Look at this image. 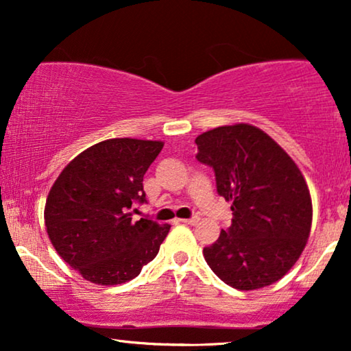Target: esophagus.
Wrapping results in <instances>:
<instances>
[{"instance_id":"obj_1","label":"esophagus","mask_w":351,"mask_h":351,"mask_svg":"<svg viewBox=\"0 0 351 351\" xmlns=\"http://www.w3.org/2000/svg\"><path fill=\"white\" fill-rule=\"evenodd\" d=\"M180 222H184V223H189V225H196L199 222V217L198 215H193V217H190V219H185V220H180Z\"/></svg>"}]
</instances>
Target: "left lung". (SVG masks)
<instances>
[{"label":"left lung","instance_id":"left-lung-1","mask_svg":"<svg viewBox=\"0 0 351 351\" xmlns=\"http://www.w3.org/2000/svg\"><path fill=\"white\" fill-rule=\"evenodd\" d=\"M196 160L213 167L217 193L233 219L203 249L215 275L239 291L281 280L304 251L311 198L299 167L273 138L251 124L215 128L196 137Z\"/></svg>","mask_w":351,"mask_h":351}]
</instances>
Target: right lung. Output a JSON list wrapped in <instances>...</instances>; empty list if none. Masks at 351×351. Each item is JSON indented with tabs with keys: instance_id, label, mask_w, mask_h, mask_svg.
I'll return each mask as SVG.
<instances>
[{
	"instance_id": "add662e5",
	"label": "right lung",
	"mask_w": 351,
	"mask_h": 351,
	"mask_svg": "<svg viewBox=\"0 0 351 351\" xmlns=\"http://www.w3.org/2000/svg\"><path fill=\"white\" fill-rule=\"evenodd\" d=\"M161 148L156 141L108 138L57 177L46 201V230L57 254L84 280L121 285L156 257L171 225L134 222L129 210L147 201L143 176Z\"/></svg>"
}]
</instances>
